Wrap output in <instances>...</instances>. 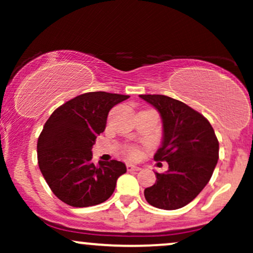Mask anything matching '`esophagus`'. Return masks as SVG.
I'll return each instance as SVG.
<instances>
[{
  "mask_svg": "<svg viewBox=\"0 0 253 253\" xmlns=\"http://www.w3.org/2000/svg\"><path fill=\"white\" fill-rule=\"evenodd\" d=\"M127 170H128V171H139V170H140V168L135 167V165H133V164H127Z\"/></svg>",
  "mask_w": 253,
  "mask_h": 253,
  "instance_id": "esophagus-1",
  "label": "esophagus"
}]
</instances>
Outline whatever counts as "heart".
<instances>
[{"label":"heart","instance_id":"heart-1","mask_svg":"<svg viewBox=\"0 0 253 253\" xmlns=\"http://www.w3.org/2000/svg\"><path fill=\"white\" fill-rule=\"evenodd\" d=\"M127 155H128L130 158L136 159V158H139V157H140L141 152H140V150H139V147L132 146V147H129L128 150H127Z\"/></svg>","mask_w":253,"mask_h":253}]
</instances>
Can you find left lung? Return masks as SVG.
Segmentation results:
<instances>
[{
	"label": "left lung",
	"mask_w": 253,
	"mask_h": 253,
	"mask_svg": "<svg viewBox=\"0 0 253 253\" xmlns=\"http://www.w3.org/2000/svg\"><path fill=\"white\" fill-rule=\"evenodd\" d=\"M163 119V143L156 162H168L169 170L156 172V183L144 195L151 206L173 211L184 207L210 182L219 159V141L201 113L165 95H140Z\"/></svg>",
	"instance_id": "8db88e82"
}]
</instances>
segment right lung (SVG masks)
Returning <instances> with one entry per match:
<instances>
[{"label":"right lung","mask_w":253,"mask_h":253,"mask_svg":"<svg viewBox=\"0 0 253 253\" xmlns=\"http://www.w3.org/2000/svg\"><path fill=\"white\" fill-rule=\"evenodd\" d=\"M128 95L92 91L54 110L38 138V164L52 193L71 207L100 205L114 193L126 172L118 161L91 162V149L106 128L109 110Z\"/></svg>","instance_id":"obj_1"}]
</instances>
